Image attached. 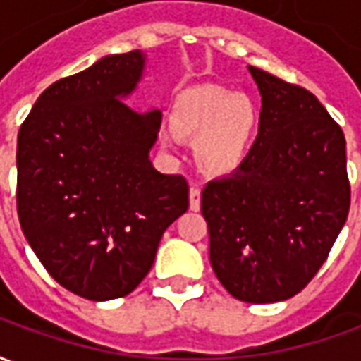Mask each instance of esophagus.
<instances>
[{"instance_id":"34e87169","label":"esophagus","mask_w":361,"mask_h":361,"mask_svg":"<svg viewBox=\"0 0 361 361\" xmlns=\"http://www.w3.org/2000/svg\"><path fill=\"white\" fill-rule=\"evenodd\" d=\"M189 207H191V211L201 209V189L199 188L189 189Z\"/></svg>"}]
</instances>
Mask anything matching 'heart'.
<instances>
[{"label":"heart","mask_w":361,"mask_h":361,"mask_svg":"<svg viewBox=\"0 0 361 361\" xmlns=\"http://www.w3.org/2000/svg\"><path fill=\"white\" fill-rule=\"evenodd\" d=\"M257 119L251 98L211 85L181 92L172 110L176 131L195 139L197 164L211 176L234 172L242 164Z\"/></svg>","instance_id":"b5f03b06"}]
</instances>
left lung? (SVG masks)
I'll return each instance as SVG.
<instances>
[{"label":"left lung","mask_w":361,"mask_h":361,"mask_svg":"<svg viewBox=\"0 0 361 361\" xmlns=\"http://www.w3.org/2000/svg\"><path fill=\"white\" fill-rule=\"evenodd\" d=\"M259 135L242 164L201 193L212 271L235 300L284 302L325 263L350 209L346 139L310 90L247 67Z\"/></svg>","instance_id":"1"}]
</instances>
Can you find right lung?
Masks as SVG:
<instances>
[{
    "instance_id": "1",
    "label": "right lung",
    "mask_w": 361,
    "mask_h": 361,
    "mask_svg": "<svg viewBox=\"0 0 361 361\" xmlns=\"http://www.w3.org/2000/svg\"><path fill=\"white\" fill-rule=\"evenodd\" d=\"M141 50L98 59L44 90L17 139V212L44 269L73 294L106 302L149 274L166 228L189 207L181 176L149 160L162 111L123 100Z\"/></svg>"
}]
</instances>
